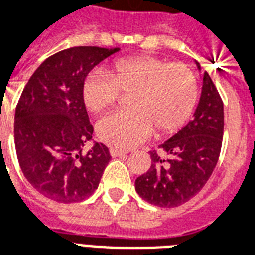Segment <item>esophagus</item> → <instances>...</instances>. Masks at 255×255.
<instances>
[{
    "label": "esophagus",
    "mask_w": 255,
    "mask_h": 255,
    "mask_svg": "<svg viewBox=\"0 0 255 255\" xmlns=\"http://www.w3.org/2000/svg\"><path fill=\"white\" fill-rule=\"evenodd\" d=\"M109 153L113 158H116V157H122V155H126L127 153L126 151H122V150H117V149H111L109 150Z\"/></svg>",
    "instance_id": "obj_1"
}]
</instances>
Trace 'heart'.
Segmentation results:
<instances>
[{
  "label": "heart",
  "instance_id": "heart-1",
  "mask_svg": "<svg viewBox=\"0 0 255 255\" xmlns=\"http://www.w3.org/2000/svg\"><path fill=\"white\" fill-rule=\"evenodd\" d=\"M129 95V111L101 119L98 138L112 149L128 150L153 133H172L183 127L198 100L195 75L182 63H168L154 56H133L113 63L108 73L90 72L82 84V98L90 112L116 105Z\"/></svg>",
  "mask_w": 255,
  "mask_h": 255
}]
</instances>
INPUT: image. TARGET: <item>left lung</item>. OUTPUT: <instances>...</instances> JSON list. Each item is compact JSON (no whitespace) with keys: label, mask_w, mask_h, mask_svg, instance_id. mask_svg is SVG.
Segmentation results:
<instances>
[{"label":"left lung","mask_w":255,"mask_h":255,"mask_svg":"<svg viewBox=\"0 0 255 255\" xmlns=\"http://www.w3.org/2000/svg\"><path fill=\"white\" fill-rule=\"evenodd\" d=\"M195 64L201 72L199 63ZM223 132V101L209 73L203 72L201 97L192 120L161 144L165 157L150 151V169L135 180L139 197L160 208H176L195 197L219 161Z\"/></svg>","instance_id":"1"}]
</instances>
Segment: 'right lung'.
I'll use <instances>...</instances> for the list:
<instances>
[{"label": "right lung", "instance_id": "right-lung-1", "mask_svg": "<svg viewBox=\"0 0 255 255\" xmlns=\"http://www.w3.org/2000/svg\"><path fill=\"white\" fill-rule=\"evenodd\" d=\"M119 47L75 46L46 58L25 84L14 113V146L21 172L36 191L56 202H80L98 188L111 161L93 142L82 84Z\"/></svg>", "mask_w": 255, "mask_h": 255}]
</instances>
